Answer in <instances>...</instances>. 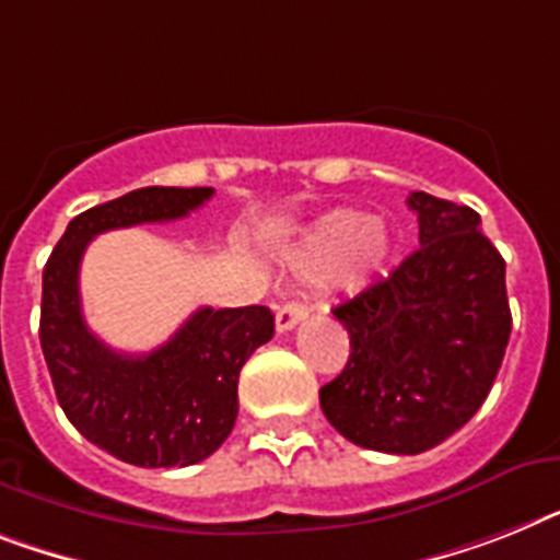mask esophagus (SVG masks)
Here are the masks:
<instances>
[{
    "label": "esophagus",
    "instance_id": "1",
    "mask_svg": "<svg viewBox=\"0 0 560 560\" xmlns=\"http://www.w3.org/2000/svg\"><path fill=\"white\" fill-rule=\"evenodd\" d=\"M303 317H306V306H303L300 300H289V303H283V306L277 308V317H275L277 331H291L300 320H303Z\"/></svg>",
    "mask_w": 560,
    "mask_h": 560
}]
</instances>
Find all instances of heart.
I'll return each instance as SVG.
<instances>
[{
    "mask_svg": "<svg viewBox=\"0 0 560 560\" xmlns=\"http://www.w3.org/2000/svg\"><path fill=\"white\" fill-rule=\"evenodd\" d=\"M389 254V234L366 211L343 208L323 217L291 254V269L308 280H326L346 271L363 280L369 271L381 269Z\"/></svg>",
    "mask_w": 560,
    "mask_h": 560,
    "instance_id": "b5f03b06",
    "label": "heart"
}]
</instances>
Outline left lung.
<instances>
[{
    "mask_svg": "<svg viewBox=\"0 0 560 560\" xmlns=\"http://www.w3.org/2000/svg\"><path fill=\"white\" fill-rule=\"evenodd\" d=\"M420 248L335 306L349 363L320 389L323 415L363 450L420 455L487 400L510 343L506 262L469 206L409 194Z\"/></svg>",
    "mask_w": 560,
    "mask_h": 560,
    "instance_id": "obj_1",
    "label": "left lung"
}]
</instances>
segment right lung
<instances>
[{"mask_svg":"<svg viewBox=\"0 0 560 560\" xmlns=\"http://www.w3.org/2000/svg\"><path fill=\"white\" fill-rule=\"evenodd\" d=\"M211 194L148 186L88 208L68 223L42 271L39 343L59 406L82 438L125 464L160 469L214 455L237 420L240 369L271 340L275 314L206 306L154 352H114L82 317V254L103 231L179 220Z\"/></svg>","mask_w":560,"mask_h":560,"instance_id":"right-lung-1","label":"right lung"}]
</instances>
